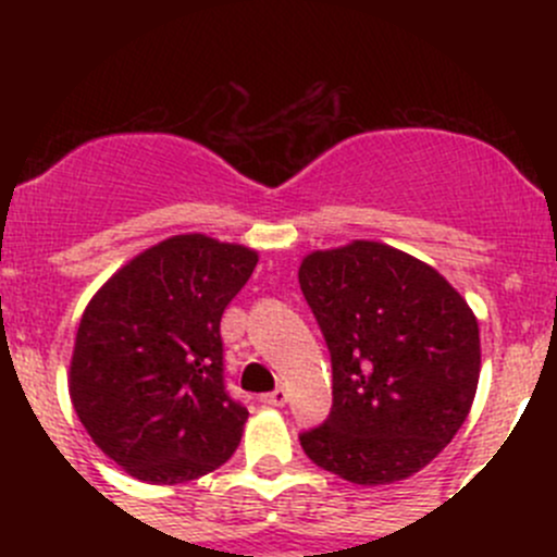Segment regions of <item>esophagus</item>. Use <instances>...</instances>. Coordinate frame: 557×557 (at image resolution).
<instances>
[{"mask_svg": "<svg viewBox=\"0 0 557 557\" xmlns=\"http://www.w3.org/2000/svg\"><path fill=\"white\" fill-rule=\"evenodd\" d=\"M285 401H288V396H285L283 387H277V391H272V393H263L261 396L263 407H285Z\"/></svg>", "mask_w": 557, "mask_h": 557, "instance_id": "34e87169", "label": "esophagus"}]
</instances>
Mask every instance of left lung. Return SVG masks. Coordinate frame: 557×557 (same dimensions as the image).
I'll return each mask as SVG.
<instances>
[{"label":"left lung","instance_id":"8db88e82","mask_svg":"<svg viewBox=\"0 0 557 557\" xmlns=\"http://www.w3.org/2000/svg\"><path fill=\"white\" fill-rule=\"evenodd\" d=\"M299 285L334 372L329 418L299 436L307 458L356 485L407 480L474 401V312L434 267L367 239L310 252Z\"/></svg>","mask_w":557,"mask_h":557}]
</instances>
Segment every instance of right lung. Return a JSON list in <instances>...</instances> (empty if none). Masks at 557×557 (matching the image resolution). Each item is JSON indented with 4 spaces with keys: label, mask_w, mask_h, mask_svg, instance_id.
Wrapping results in <instances>:
<instances>
[{
    "label": "right lung",
    "mask_w": 557,
    "mask_h": 557,
    "mask_svg": "<svg viewBox=\"0 0 557 557\" xmlns=\"http://www.w3.org/2000/svg\"><path fill=\"white\" fill-rule=\"evenodd\" d=\"M256 263L245 245L177 234L88 301L70 363L72 407L126 474L180 485L237 450L247 409L223 383L221 318Z\"/></svg>",
    "instance_id": "add662e5"
}]
</instances>
